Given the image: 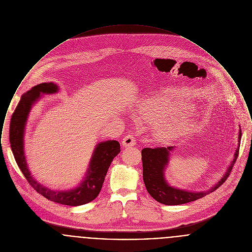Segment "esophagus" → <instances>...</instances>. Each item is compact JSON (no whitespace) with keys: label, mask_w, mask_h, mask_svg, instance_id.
Wrapping results in <instances>:
<instances>
[{"label":"esophagus","mask_w":252,"mask_h":252,"mask_svg":"<svg viewBox=\"0 0 252 252\" xmlns=\"http://www.w3.org/2000/svg\"><path fill=\"white\" fill-rule=\"evenodd\" d=\"M122 145L123 147H131V146H134L135 145V138L133 135L129 134L126 135L123 140H122Z\"/></svg>","instance_id":"34e87169"}]
</instances>
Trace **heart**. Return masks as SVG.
Instances as JSON below:
<instances>
[{"label":"heart","mask_w":252,"mask_h":252,"mask_svg":"<svg viewBox=\"0 0 252 252\" xmlns=\"http://www.w3.org/2000/svg\"><path fill=\"white\" fill-rule=\"evenodd\" d=\"M186 108L184 103L166 96H156L141 101L134 114L148 119H161L155 126V134L160 141H170L185 133L190 121L179 117ZM172 116V118L169 117Z\"/></svg>","instance_id":"obj_1"}]
</instances>
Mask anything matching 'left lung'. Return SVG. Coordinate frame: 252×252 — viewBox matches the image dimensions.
I'll use <instances>...</instances> for the list:
<instances>
[{"instance_id": "left-lung-1", "label": "left lung", "mask_w": 252, "mask_h": 252, "mask_svg": "<svg viewBox=\"0 0 252 252\" xmlns=\"http://www.w3.org/2000/svg\"><path fill=\"white\" fill-rule=\"evenodd\" d=\"M242 131L239 130L238 147L235 151L233 159L226 169L223 176L209 189L204 191H188L185 189L176 188L169 185L165 179V171L169 163L171 154L176 150L175 146L144 148L141 151L142 166H143V182L148 193L156 201L166 205H179L190 201L199 200L202 197L212 193L222 185L228 178L239 154Z\"/></svg>"}]
</instances>
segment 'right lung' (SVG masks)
Returning a JSON list of instances; mask_svg holds the SVG:
<instances>
[{
    "instance_id": "add662e5",
    "label": "right lung",
    "mask_w": 252,
    "mask_h": 252,
    "mask_svg": "<svg viewBox=\"0 0 252 252\" xmlns=\"http://www.w3.org/2000/svg\"><path fill=\"white\" fill-rule=\"evenodd\" d=\"M59 91L53 82L36 85L21 97L10 120L9 142L18 166L29 184L50 201L57 203L77 206L94 201L99 194L106 174L113 159L120 153V145L117 140L101 141L95 145L87 168L83 181L77 187L69 190H51L38 183L32 175L25 155V132L31 110L42 94H52Z\"/></svg>"
}]
</instances>
